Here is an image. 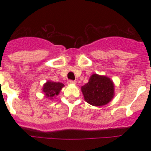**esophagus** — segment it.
Listing matches in <instances>:
<instances>
[{
    "label": "esophagus",
    "mask_w": 151,
    "mask_h": 151,
    "mask_svg": "<svg viewBox=\"0 0 151 151\" xmlns=\"http://www.w3.org/2000/svg\"><path fill=\"white\" fill-rule=\"evenodd\" d=\"M77 83V82L75 80H68V85H75Z\"/></svg>",
    "instance_id": "esophagus-1"
}]
</instances>
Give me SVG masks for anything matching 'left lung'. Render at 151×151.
<instances>
[{
    "label": "left lung",
    "instance_id": "1",
    "mask_svg": "<svg viewBox=\"0 0 151 151\" xmlns=\"http://www.w3.org/2000/svg\"><path fill=\"white\" fill-rule=\"evenodd\" d=\"M86 102L92 106H101L110 102L115 96V85L109 77L93 74L88 83L81 87Z\"/></svg>",
    "mask_w": 151,
    "mask_h": 151
}]
</instances>
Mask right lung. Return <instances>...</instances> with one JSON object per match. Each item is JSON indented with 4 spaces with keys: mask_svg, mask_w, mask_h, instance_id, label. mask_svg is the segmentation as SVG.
Returning a JSON list of instances; mask_svg holds the SVG:
<instances>
[{
    "mask_svg": "<svg viewBox=\"0 0 151 151\" xmlns=\"http://www.w3.org/2000/svg\"><path fill=\"white\" fill-rule=\"evenodd\" d=\"M63 87H64V85L63 83L47 80L43 85L42 92L44 93L47 99L52 100L55 97H56V96L60 93V91Z\"/></svg>",
    "mask_w": 151,
    "mask_h": 151,
    "instance_id": "obj_1",
    "label": "right lung"
}]
</instances>
